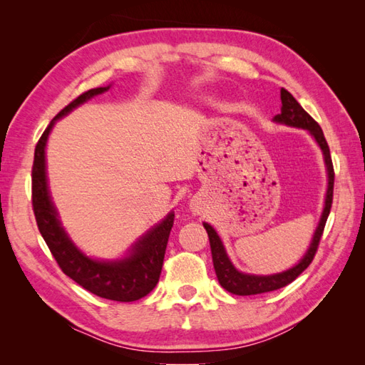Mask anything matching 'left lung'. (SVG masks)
I'll use <instances>...</instances> for the list:
<instances>
[{
  "label": "left lung",
  "instance_id": "1",
  "mask_svg": "<svg viewBox=\"0 0 365 365\" xmlns=\"http://www.w3.org/2000/svg\"><path fill=\"white\" fill-rule=\"evenodd\" d=\"M281 102H282L281 114H276L273 120L276 123H282V125L307 130L317 141V144L320 145V149L323 152L324 165H327V174H328L327 197H324V207H323V212L320 216L319 226H317V229H315V234L312 237V242H311V246H309V250L306 251L304 255H302L297 265L282 271V273H276V274L262 276V274H247V273H242V271H238L234 267V263L230 262L226 250H224V245L221 242L220 235L216 234V230L210 226V224L204 222V227L208 234V240H210L212 259H213V267L216 271V277H218V281H220L222 289H226L227 292L234 293V294H240V297L273 292V290L281 289V287L289 285L292 281H294V279H297L302 273V271L311 265V262L314 260L317 247H319L320 238L323 235L324 224H327V220H328L329 212H331L332 191H334V168H332L329 147H328L327 139H324L323 130L320 128L319 123H317L311 118V115L302 110V106L297 102V100H294V97L287 89H281Z\"/></svg>",
  "mask_w": 365,
  "mask_h": 365
}]
</instances>
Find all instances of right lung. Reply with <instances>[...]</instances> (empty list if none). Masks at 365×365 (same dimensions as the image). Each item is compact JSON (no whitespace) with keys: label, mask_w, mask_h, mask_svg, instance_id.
I'll return each mask as SVG.
<instances>
[{"label":"right lung","mask_w":365,"mask_h":365,"mask_svg":"<svg viewBox=\"0 0 365 365\" xmlns=\"http://www.w3.org/2000/svg\"><path fill=\"white\" fill-rule=\"evenodd\" d=\"M108 89L110 86L84 92L72 103H68L63 111H59V114L54 115L50 125L45 128L34 152L33 210L37 227L41 230L46 246L50 247L59 268L68 277L100 298L130 302L149 294L158 284L168 238L174 224V212L168 213L165 220L153 226L141 238H138V242L131 245L125 257L118 260L92 259L80 251L68 238L59 221L58 210L50 196L48 180H46L45 147L54 123L75 110L76 106L88 102L92 97L103 94Z\"/></svg>","instance_id":"obj_1"}]
</instances>
